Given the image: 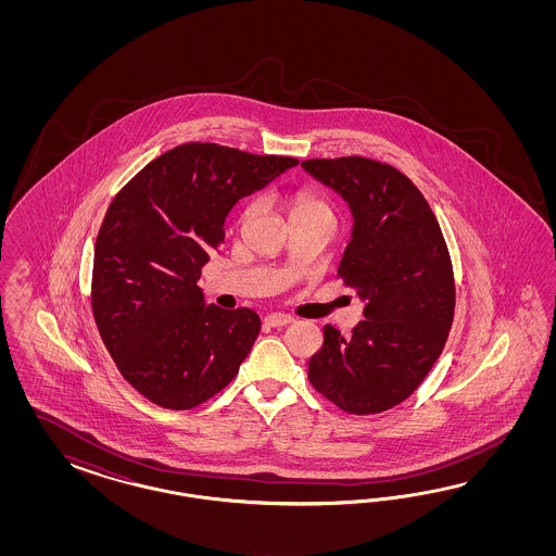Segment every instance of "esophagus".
I'll use <instances>...</instances> for the list:
<instances>
[{"instance_id":"esophagus-1","label":"esophagus","mask_w":556,"mask_h":556,"mask_svg":"<svg viewBox=\"0 0 556 556\" xmlns=\"http://www.w3.org/2000/svg\"><path fill=\"white\" fill-rule=\"evenodd\" d=\"M293 321V316H289V314H269L267 318H265V324L269 326V328H281V326H287V324H291Z\"/></svg>"}]
</instances>
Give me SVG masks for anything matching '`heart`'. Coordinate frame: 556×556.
Wrapping results in <instances>:
<instances>
[{
	"label": "heart",
	"instance_id": "obj_1",
	"mask_svg": "<svg viewBox=\"0 0 556 556\" xmlns=\"http://www.w3.org/2000/svg\"><path fill=\"white\" fill-rule=\"evenodd\" d=\"M256 212V205H251L247 212H244V218L249 219ZM289 218L291 222L303 218H330L332 219V212L328 207V203L321 202L316 195H309V193H300L295 195L291 203H289Z\"/></svg>",
	"mask_w": 556,
	"mask_h": 556
}]
</instances>
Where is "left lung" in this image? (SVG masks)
I'll use <instances>...</instances> for the list:
<instances>
[{"label": "left lung", "mask_w": 556, "mask_h": 556, "mask_svg": "<svg viewBox=\"0 0 556 556\" xmlns=\"http://www.w3.org/2000/svg\"><path fill=\"white\" fill-rule=\"evenodd\" d=\"M302 167L349 203L353 232L338 273L365 316L349 338L324 328L307 377L344 412L379 414L409 397L444 349L455 314L448 249L420 189L397 168L363 156Z\"/></svg>", "instance_id": "left-lung-1"}]
</instances>
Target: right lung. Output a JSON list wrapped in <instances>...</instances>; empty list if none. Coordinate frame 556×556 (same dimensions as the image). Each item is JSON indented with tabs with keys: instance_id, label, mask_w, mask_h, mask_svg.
Masks as SVG:
<instances>
[{
	"instance_id": "add662e5",
	"label": "right lung",
	"mask_w": 556,
	"mask_h": 556,
	"mask_svg": "<svg viewBox=\"0 0 556 556\" xmlns=\"http://www.w3.org/2000/svg\"><path fill=\"white\" fill-rule=\"evenodd\" d=\"M298 163L191 142L114 198L93 253V318L124 379L152 404H203L251 353L261 318L205 303L198 279L236 203Z\"/></svg>"
}]
</instances>
